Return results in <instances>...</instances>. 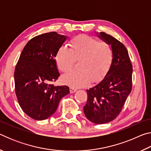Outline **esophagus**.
<instances>
[{
	"instance_id": "34e87169",
	"label": "esophagus",
	"mask_w": 151,
	"mask_h": 151,
	"mask_svg": "<svg viewBox=\"0 0 151 151\" xmlns=\"http://www.w3.org/2000/svg\"><path fill=\"white\" fill-rule=\"evenodd\" d=\"M76 88H73V87H70V93H75V92H76Z\"/></svg>"
}]
</instances>
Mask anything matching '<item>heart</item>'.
I'll use <instances>...</instances> for the list:
<instances>
[{"label":"heart","instance_id":"b5f03b06","mask_svg":"<svg viewBox=\"0 0 151 151\" xmlns=\"http://www.w3.org/2000/svg\"><path fill=\"white\" fill-rule=\"evenodd\" d=\"M70 48L62 47L56 56L58 68L64 73L72 69L75 60H79L78 70L64 75L62 81L71 87L86 86L96 82L109 70L113 58L111 45L87 35H79L70 40Z\"/></svg>","mask_w":151,"mask_h":151}]
</instances>
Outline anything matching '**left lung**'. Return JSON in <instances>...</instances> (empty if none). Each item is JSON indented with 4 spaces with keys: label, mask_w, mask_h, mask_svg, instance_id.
<instances>
[{
    "label": "left lung",
    "mask_w": 151,
    "mask_h": 151,
    "mask_svg": "<svg viewBox=\"0 0 151 151\" xmlns=\"http://www.w3.org/2000/svg\"><path fill=\"white\" fill-rule=\"evenodd\" d=\"M97 37L111 45L113 58L103 80L86 90L87 102L83 109L89 121L95 124H104L116 118L131 93L132 66L122 43L103 32Z\"/></svg>",
    "instance_id": "8db88e82"
}]
</instances>
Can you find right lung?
<instances>
[{
	"mask_svg": "<svg viewBox=\"0 0 151 151\" xmlns=\"http://www.w3.org/2000/svg\"><path fill=\"white\" fill-rule=\"evenodd\" d=\"M66 38L56 32L32 38L15 67V93L19 105L35 120L42 121L52 115L60 99L70 93L67 86L52 84L60 76L55 57Z\"/></svg>",
	"mask_w": 151,
	"mask_h": 151,
	"instance_id": "add662e5",
	"label": "right lung"
}]
</instances>
